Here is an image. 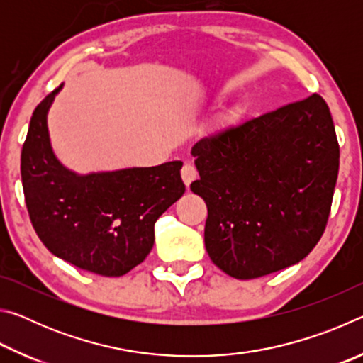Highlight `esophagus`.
<instances>
[{
    "label": "esophagus",
    "mask_w": 363,
    "mask_h": 363,
    "mask_svg": "<svg viewBox=\"0 0 363 363\" xmlns=\"http://www.w3.org/2000/svg\"><path fill=\"white\" fill-rule=\"evenodd\" d=\"M181 176H182L184 184H186V186L189 187L190 184H192L196 179V176H199V173H196V169L192 167V164L186 163L182 167V169H181Z\"/></svg>",
    "instance_id": "34e87169"
}]
</instances>
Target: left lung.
Here are the masks:
<instances>
[{"label":"left lung","mask_w":363,"mask_h":363,"mask_svg":"<svg viewBox=\"0 0 363 363\" xmlns=\"http://www.w3.org/2000/svg\"><path fill=\"white\" fill-rule=\"evenodd\" d=\"M205 200V247L238 280L311 253L327 225L340 169L333 118L320 96L227 126L192 147Z\"/></svg>","instance_id":"1"}]
</instances>
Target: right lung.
<instances>
[{
  "mask_svg": "<svg viewBox=\"0 0 363 363\" xmlns=\"http://www.w3.org/2000/svg\"><path fill=\"white\" fill-rule=\"evenodd\" d=\"M62 86L35 108L22 147L23 195L33 229L54 256L120 277L143 262L155 223L186 192L182 162L78 174L54 155L48 112Z\"/></svg>",
  "mask_w": 363,
  "mask_h": 363,
  "instance_id": "add662e5",
  "label": "right lung"
}]
</instances>
